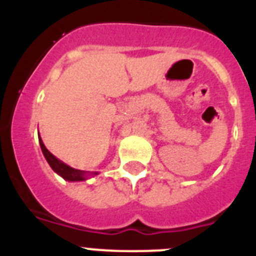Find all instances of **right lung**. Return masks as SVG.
<instances>
[{
    "label": "right lung",
    "mask_w": 256,
    "mask_h": 256,
    "mask_svg": "<svg viewBox=\"0 0 256 256\" xmlns=\"http://www.w3.org/2000/svg\"><path fill=\"white\" fill-rule=\"evenodd\" d=\"M38 138H40V148H42V152H44V158H46L47 162L50 164V166L52 168V170L56 172L58 176L64 178V180H70V182H78V180H87V172L84 170H79V169H74L69 165H66L65 162H62L61 160H58L56 156L52 155L48 150L46 148V146L44 144V141L40 138V136H38ZM94 174H98L94 172Z\"/></svg>",
    "instance_id": "add662e5"
}]
</instances>
